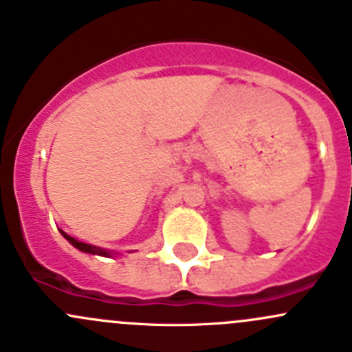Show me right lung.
Listing matches in <instances>:
<instances>
[{
  "instance_id": "1",
  "label": "right lung",
  "mask_w": 352,
  "mask_h": 352,
  "mask_svg": "<svg viewBox=\"0 0 352 352\" xmlns=\"http://www.w3.org/2000/svg\"><path fill=\"white\" fill-rule=\"evenodd\" d=\"M61 235L65 236V239H66L67 242H69L71 245H73V247H76L78 250L85 252V254L102 255V257H110V255H112V252H110V250H105V248H100V247H95V245H88V243L80 242V240H76V239H73V236L66 235V233L63 232V230H61Z\"/></svg>"
}]
</instances>
